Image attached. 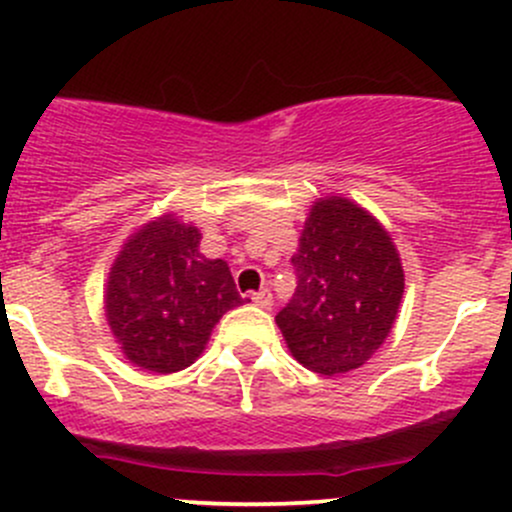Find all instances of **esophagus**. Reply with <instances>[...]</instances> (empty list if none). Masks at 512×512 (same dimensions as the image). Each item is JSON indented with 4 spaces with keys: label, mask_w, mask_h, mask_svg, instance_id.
I'll use <instances>...</instances> for the list:
<instances>
[{
    "label": "esophagus",
    "mask_w": 512,
    "mask_h": 512,
    "mask_svg": "<svg viewBox=\"0 0 512 512\" xmlns=\"http://www.w3.org/2000/svg\"><path fill=\"white\" fill-rule=\"evenodd\" d=\"M251 300H254L258 307H263V310H268V307L273 305V295H271V290H268V288L258 290V293L251 295Z\"/></svg>",
    "instance_id": "34e87169"
}]
</instances>
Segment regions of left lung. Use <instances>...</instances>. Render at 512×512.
Returning a JSON list of instances; mask_svg holds the SVG:
<instances>
[{
    "instance_id": "8db88e82",
    "label": "left lung",
    "mask_w": 512,
    "mask_h": 512,
    "mask_svg": "<svg viewBox=\"0 0 512 512\" xmlns=\"http://www.w3.org/2000/svg\"><path fill=\"white\" fill-rule=\"evenodd\" d=\"M298 278L276 315L290 354L315 373L366 364L386 342L405 278L386 229L346 197L315 202L290 258Z\"/></svg>"
}]
</instances>
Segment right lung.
<instances>
[{"mask_svg": "<svg viewBox=\"0 0 512 512\" xmlns=\"http://www.w3.org/2000/svg\"><path fill=\"white\" fill-rule=\"evenodd\" d=\"M200 232L170 214L124 244L107 280V322L131 364L188 368L227 310L244 305L227 261L197 251Z\"/></svg>", "mask_w": 512, "mask_h": 512, "instance_id": "obj_1", "label": "right lung"}]
</instances>
